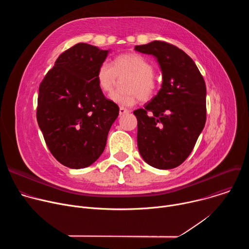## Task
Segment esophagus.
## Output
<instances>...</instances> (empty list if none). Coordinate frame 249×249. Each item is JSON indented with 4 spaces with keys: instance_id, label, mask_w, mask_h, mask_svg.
<instances>
[{
    "instance_id": "obj_1",
    "label": "esophagus",
    "mask_w": 249,
    "mask_h": 249,
    "mask_svg": "<svg viewBox=\"0 0 249 249\" xmlns=\"http://www.w3.org/2000/svg\"><path fill=\"white\" fill-rule=\"evenodd\" d=\"M128 112H129V110H128L127 108L123 107V106H121V107L119 108V114H120V115H124V114H126V113H128Z\"/></svg>"
}]
</instances>
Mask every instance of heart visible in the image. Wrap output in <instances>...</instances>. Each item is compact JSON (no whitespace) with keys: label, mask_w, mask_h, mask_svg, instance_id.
<instances>
[{"label":"heart","mask_w":249,"mask_h":249,"mask_svg":"<svg viewBox=\"0 0 249 249\" xmlns=\"http://www.w3.org/2000/svg\"><path fill=\"white\" fill-rule=\"evenodd\" d=\"M153 63L138 53H124L116 56L112 65L103 61L96 71V82L99 89L109 92L115 87L118 78H124V89L110 94V98L120 105L132 106L138 99L149 101L157 93L159 83L154 75Z\"/></svg>","instance_id":"b5f03b06"}]
</instances>
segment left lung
I'll return each instance as SVG.
<instances>
[{"mask_svg": "<svg viewBox=\"0 0 249 249\" xmlns=\"http://www.w3.org/2000/svg\"><path fill=\"white\" fill-rule=\"evenodd\" d=\"M135 50L154 55L162 85L158 94L134 111L139 152L150 165L170 169L191 154L206 123V85L194 61L181 49L155 40Z\"/></svg>", "mask_w": 249, "mask_h": 249, "instance_id": "obj_1", "label": "left lung"}]
</instances>
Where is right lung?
<instances>
[{"label": "right lung", "mask_w": 249, "mask_h": 249, "mask_svg": "<svg viewBox=\"0 0 249 249\" xmlns=\"http://www.w3.org/2000/svg\"><path fill=\"white\" fill-rule=\"evenodd\" d=\"M107 54L78 43L58 57L39 85L38 126L50 153L67 167L84 168L100 157L119 114L95 79Z\"/></svg>", "instance_id": "right-lung-1"}]
</instances>
